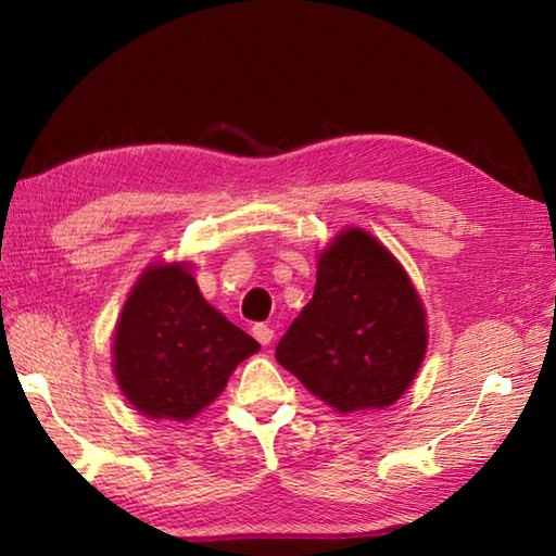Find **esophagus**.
I'll list each match as a JSON object with an SVG mask.
<instances>
[{
	"instance_id": "34e87169",
	"label": "esophagus",
	"mask_w": 556,
	"mask_h": 556,
	"mask_svg": "<svg viewBox=\"0 0 556 556\" xmlns=\"http://www.w3.org/2000/svg\"><path fill=\"white\" fill-rule=\"evenodd\" d=\"M253 337L260 341V344L267 346V344H271V339H275V329H271L269 325L260 323V325L253 327Z\"/></svg>"
}]
</instances>
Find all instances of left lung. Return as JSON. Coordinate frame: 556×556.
Instances as JSON below:
<instances>
[{"label": "left lung", "mask_w": 556, "mask_h": 556, "mask_svg": "<svg viewBox=\"0 0 556 556\" xmlns=\"http://www.w3.org/2000/svg\"><path fill=\"white\" fill-rule=\"evenodd\" d=\"M428 351V315L404 265L358 227L341 229L317 255L308 305L275 358L337 413L396 404Z\"/></svg>", "instance_id": "obj_1"}]
</instances>
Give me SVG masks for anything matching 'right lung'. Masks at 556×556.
I'll return each mask as SVG.
<instances>
[{
    "label": "right lung",
    "mask_w": 556,
    "mask_h": 556,
    "mask_svg": "<svg viewBox=\"0 0 556 556\" xmlns=\"http://www.w3.org/2000/svg\"><path fill=\"white\" fill-rule=\"evenodd\" d=\"M112 341V370L128 404L146 418L179 422L207 408L236 365L260 351L203 299L188 260H157L140 271Z\"/></svg>",
    "instance_id": "add662e5"
}]
</instances>
